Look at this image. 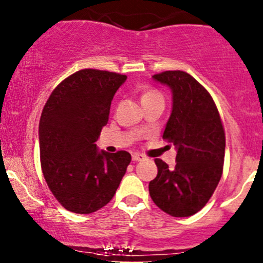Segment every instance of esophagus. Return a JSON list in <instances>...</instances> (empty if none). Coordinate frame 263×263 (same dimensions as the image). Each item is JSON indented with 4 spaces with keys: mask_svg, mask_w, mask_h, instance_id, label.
<instances>
[{
    "mask_svg": "<svg viewBox=\"0 0 263 263\" xmlns=\"http://www.w3.org/2000/svg\"><path fill=\"white\" fill-rule=\"evenodd\" d=\"M144 159L145 156L141 155V154H134V155H132V160L134 161H141L144 160Z\"/></svg>",
    "mask_w": 263,
    "mask_h": 263,
    "instance_id": "1",
    "label": "esophagus"
}]
</instances>
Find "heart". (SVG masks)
<instances>
[{"instance_id":"b5f03b06","label":"heart","mask_w":263,"mask_h":263,"mask_svg":"<svg viewBox=\"0 0 263 263\" xmlns=\"http://www.w3.org/2000/svg\"><path fill=\"white\" fill-rule=\"evenodd\" d=\"M156 97H161L160 94H159L156 90H153V89H144V91H142V95H141V100L144 102V100H147V99H151V98H156Z\"/></svg>"}]
</instances>
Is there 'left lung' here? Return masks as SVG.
Instances as JSON below:
<instances>
[{
    "label": "left lung",
    "mask_w": 263,
    "mask_h": 263,
    "mask_svg": "<svg viewBox=\"0 0 263 263\" xmlns=\"http://www.w3.org/2000/svg\"><path fill=\"white\" fill-rule=\"evenodd\" d=\"M153 78L173 92V110L163 140L177 147V164L169 168L155 159L158 176L148 183V192L164 213L187 217L209 202L221 178L224 126L210 92L190 73L164 71Z\"/></svg>",
    "instance_id": "8db88e82"
}]
</instances>
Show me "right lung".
Segmentation results:
<instances>
[{
    "instance_id": "add662e5",
    "label": "right lung",
    "mask_w": 263,
    "mask_h": 263,
    "mask_svg": "<svg viewBox=\"0 0 263 263\" xmlns=\"http://www.w3.org/2000/svg\"><path fill=\"white\" fill-rule=\"evenodd\" d=\"M127 76L85 68L61 81L39 121L41 166L55 200L68 211L91 214L113 198L131 154L99 153L95 141L109 119Z\"/></svg>"
}]
</instances>
